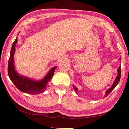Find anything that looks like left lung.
Instances as JSON below:
<instances>
[{
    "mask_svg": "<svg viewBox=\"0 0 129 129\" xmlns=\"http://www.w3.org/2000/svg\"><path fill=\"white\" fill-rule=\"evenodd\" d=\"M119 60H120V59H119ZM117 72H118V75H117V76L116 77V80H115V81H114V83L112 84V87H111L110 88V89H108V90H107L106 91V94H105V98H106V97H107V96L109 95V93L112 92L113 90V89H114V88L116 87V86L117 85V84L119 83L120 80V77H121V68H120V66L119 67V69H117ZM73 88H74V90H75L76 92L77 93V88L75 86H73Z\"/></svg>",
    "mask_w": 129,
    "mask_h": 129,
    "instance_id": "1",
    "label": "left lung"
}]
</instances>
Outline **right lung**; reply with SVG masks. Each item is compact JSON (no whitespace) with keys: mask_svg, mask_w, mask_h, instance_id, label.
Wrapping results in <instances>:
<instances>
[{"mask_svg":"<svg viewBox=\"0 0 129 129\" xmlns=\"http://www.w3.org/2000/svg\"><path fill=\"white\" fill-rule=\"evenodd\" d=\"M17 42V39L16 38L12 45L11 50H10L8 67L9 77L16 87L22 92L31 94H40L46 89L48 83L53 76L54 70L57 67H54L50 69L45 78L40 81H34L26 77L19 76L15 70L13 60L15 46Z\"/></svg>","mask_w":129,"mask_h":129,"instance_id":"1","label":"right lung"}]
</instances>
